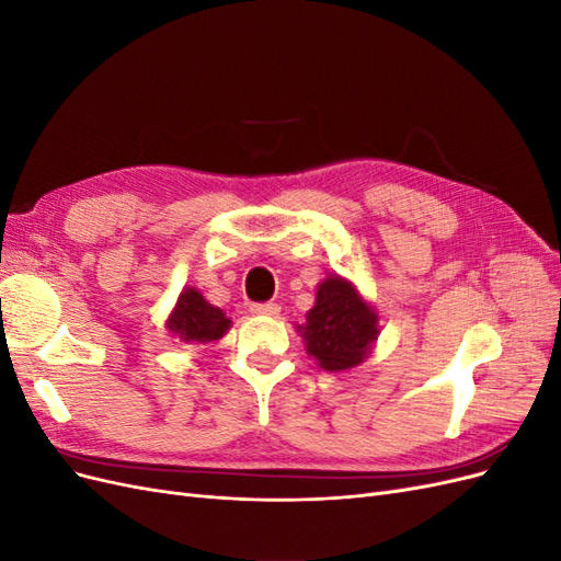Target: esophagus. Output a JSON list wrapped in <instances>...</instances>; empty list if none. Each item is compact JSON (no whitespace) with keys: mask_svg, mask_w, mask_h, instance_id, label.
I'll use <instances>...</instances> for the list:
<instances>
[{"mask_svg":"<svg viewBox=\"0 0 561 561\" xmlns=\"http://www.w3.org/2000/svg\"><path fill=\"white\" fill-rule=\"evenodd\" d=\"M250 311H252L254 316H278L280 307H278L276 301H262V304H252Z\"/></svg>","mask_w":561,"mask_h":561,"instance_id":"obj_1","label":"esophagus"}]
</instances>
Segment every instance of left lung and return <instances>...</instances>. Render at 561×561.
Returning <instances> with one entry per match:
<instances>
[{
    "label": "left lung",
    "mask_w": 561,
    "mask_h": 561,
    "mask_svg": "<svg viewBox=\"0 0 561 561\" xmlns=\"http://www.w3.org/2000/svg\"><path fill=\"white\" fill-rule=\"evenodd\" d=\"M307 351L328 371L360 365L377 339V316L342 278H328L316 293V307L299 328Z\"/></svg>",
    "instance_id": "1"
}]
</instances>
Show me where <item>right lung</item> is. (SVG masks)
I'll return each mask as SVG.
<instances>
[{
    "instance_id": "1",
    "label": "right lung",
    "mask_w": 561,
    "mask_h": 561,
    "mask_svg": "<svg viewBox=\"0 0 561 561\" xmlns=\"http://www.w3.org/2000/svg\"><path fill=\"white\" fill-rule=\"evenodd\" d=\"M231 320L210 304L203 299L196 290H184L178 299V307L168 320V328L173 334H178L182 342H217L219 336H225L229 330Z\"/></svg>"
}]
</instances>
